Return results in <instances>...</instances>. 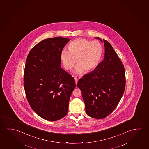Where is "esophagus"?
Here are the masks:
<instances>
[{
	"instance_id": "esophagus-1",
	"label": "esophagus",
	"mask_w": 149,
	"mask_h": 149,
	"mask_svg": "<svg viewBox=\"0 0 149 149\" xmlns=\"http://www.w3.org/2000/svg\"><path fill=\"white\" fill-rule=\"evenodd\" d=\"M74 79H75V81L76 85H77V82H78V78H77V77H75Z\"/></svg>"
}]
</instances>
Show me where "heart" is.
<instances>
[{
  "mask_svg": "<svg viewBox=\"0 0 149 149\" xmlns=\"http://www.w3.org/2000/svg\"><path fill=\"white\" fill-rule=\"evenodd\" d=\"M68 50L61 53V60L66 70H71L75 64L76 73L84 71L89 73L98 66L102 56V48L98 42H91L87 39L79 38L71 42Z\"/></svg>",
  "mask_w": 149,
  "mask_h": 149,
  "instance_id": "1",
  "label": "heart"
}]
</instances>
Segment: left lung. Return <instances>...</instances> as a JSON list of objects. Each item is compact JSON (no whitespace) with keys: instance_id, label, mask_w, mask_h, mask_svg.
I'll list each match as a JSON object with an SVG mask.
<instances>
[{"instance_id":"obj_1","label":"left lung","mask_w":149,"mask_h":149,"mask_svg":"<svg viewBox=\"0 0 149 149\" xmlns=\"http://www.w3.org/2000/svg\"><path fill=\"white\" fill-rule=\"evenodd\" d=\"M103 41L104 59L77 83L86 113L97 119L105 118L115 110L123 96L126 83L123 64L111 44L104 39Z\"/></svg>"}]
</instances>
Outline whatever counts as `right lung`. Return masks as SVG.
<instances>
[{"instance_id":"1","label":"right lung","mask_w":149,"mask_h":149,"mask_svg":"<svg viewBox=\"0 0 149 149\" xmlns=\"http://www.w3.org/2000/svg\"><path fill=\"white\" fill-rule=\"evenodd\" d=\"M70 40L63 37L45 39L28 54L24 87L32 110L43 119L55 121L68 113L74 78L60 67L61 53Z\"/></svg>"}]
</instances>
